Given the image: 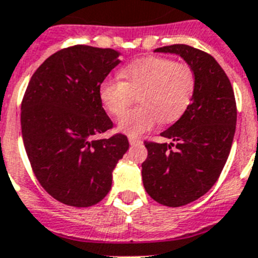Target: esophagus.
Instances as JSON below:
<instances>
[{
  "instance_id": "1",
  "label": "esophagus",
  "mask_w": 258,
  "mask_h": 258,
  "mask_svg": "<svg viewBox=\"0 0 258 258\" xmlns=\"http://www.w3.org/2000/svg\"><path fill=\"white\" fill-rule=\"evenodd\" d=\"M129 143H131L132 146L141 145V143H142V140H141V138H137V137H129Z\"/></svg>"
}]
</instances>
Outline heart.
<instances>
[{"label": "heart", "mask_w": 258, "mask_h": 258, "mask_svg": "<svg viewBox=\"0 0 258 258\" xmlns=\"http://www.w3.org/2000/svg\"><path fill=\"white\" fill-rule=\"evenodd\" d=\"M121 80L108 79L99 89L104 108L113 116H121L138 95L137 108L131 109L118 121V131L127 136H140L159 121L178 120L190 107L197 92V76L187 64L173 59L149 56L127 64Z\"/></svg>", "instance_id": "1"}]
</instances>
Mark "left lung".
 Wrapping results in <instances>:
<instances>
[{
	"mask_svg": "<svg viewBox=\"0 0 258 258\" xmlns=\"http://www.w3.org/2000/svg\"><path fill=\"white\" fill-rule=\"evenodd\" d=\"M155 51L178 54L197 76L190 107L161 133L173 142H145L149 154L142 164L143 186L155 202L175 208L199 199L217 182L235 134V95L208 52L183 44Z\"/></svg>",
	"mask_w": 258,
	"mask_h": 258,
	"instance_id": "8db88e82",
	"label": "left lung"
}]
</instances>
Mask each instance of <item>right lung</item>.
Listing matches in <instances>:
<instances>
[{"label": "right lung", "mask_w": 258, "mask_h": 258, "mask_svg": "<svg viewBox=\"0 0 258 258\" xmlns=\"http://www.w3.org/2000/svg\"><path fill=\"white\" fill-rule=\"evenodd\" d=\"M120 52L88 45L50 55L22 101L23 143L40 184L66 206L92 207L111 190L112 172L129 149L126 136H98L113 124L99 98Z\"/></svg>", "instance_id": "add662e5"}]
</instances>
